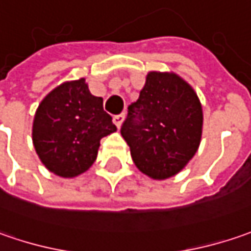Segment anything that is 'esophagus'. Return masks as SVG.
Instances as JSON below:
<instances>
[{
	"instance_id": "esophagus-1",
	"label": "esophagus",
	"mask_w": 251,
	"mask_h": 251,
	"mask_svg": "<svg viewBox=\"0 0 251 251\" xmlns=\"http://www.w3.org/2000/svg\"><path fill=\"white\" fill-rule=\"evenodd\" d=\"M124 119H125V114H118V115H114V124H115L118 127H121L122 122H124Z\"/></svg>"
}]
</instances>
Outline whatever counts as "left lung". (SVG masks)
<instances>
[{
  "label": "left lung",
  "instance_id": "8db88e82",
  "mask_svg": "<svg viewBox=\"0 0 251 251\" xmlns=\"http://www.w3.org/2000/svg\"><path fill=\"white\" fill-rule=\"evenodd\" d=\"M201 127L203 109L195 90L177 75L150 72L139 99L127 107L121 134L143 174L167 179L193 158Z\"/></svg>",
  "mask_w": 251,
  "mask_h": 251
}]
</instances>
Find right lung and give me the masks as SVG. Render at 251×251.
Listing matches in <instances>:
<instances>
[{
  "instance_id": "right-lung-1",
  "label": "right lung",
  "mask_w": 251,
  "mask_h": 251,
  "mask_svg": "<svg viewBox=\"0 0 251 251\" xmlns=\"http://www.w3.org/2000/svg\"><path fill=\"white\" fill-rule=\"evenodd\" d=\"M117 130L84 79L65 82L41 101L33 122V144L46 168L62 177L86 172L100 140Z\"/></svg>"
}]
</instances>
